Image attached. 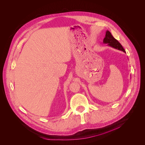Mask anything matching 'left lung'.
<instances>
[{
    "label": "left lung",
    "mask_w": 145,
    "mask_h": 145,
    "mask_svg": "<svg viewBox=\"0 0 145 145\" xmlns=\"http://www.w3.org/2000/svg\"><path fill=\"white\" fill-rule=\"evenodd\" d=\"M103 42L104 44H107V45L110 46H111L114 48H115V49L122 51L123 52L126 53L121 44L115 38H114L111 33L108 30L106 31L105 37L103 40Z\"/></svg>",
    "instance_id": "left-lung-1"
}]
</instances>
